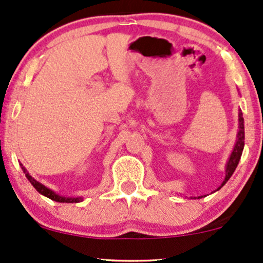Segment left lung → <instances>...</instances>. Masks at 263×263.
Returning <instances> with one entry per match:
<instances>
[{
	"instance_id": "left-lung-1",
	"label": "left lung",
	"mask_w": 263,
	"mask_h": 263,
	"mask_svg": "<svg viewBox=\"0 0 263 263\" xmlns=\"http://www.w3.org/2000/svg\"><path fill=\"white\" fill-rule=\"evenodd\" d=\"M244 120H243V117H242V112L239 110V130H238V135H237V142H236V145L234 147V151H232L231 156H230V160H229L228 164H227V175H225V180L223 181V183H221V186L219 188H221L224 186L225 183H227V181L230 179L232 174H234L236 167H237L239 160H241V156H242V151H243V147H244ZM218 188V190H219Z\"/></svg>"
}]
</instances>
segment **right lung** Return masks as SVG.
<instances>
[{
	"label": "right lung",
	"mask_w": 263,
	"mask_h": 263,
	"mask_svg": "<svg viewBox=\"0 0 263 263\" xmlns=\"http://www.w3.org/2000/svg\"><path fill=\"white\" fill-rule=\"evenodd\" d=\"M21 168H22V170H24L25 175L28 179L29 182L33 184V187H34L35 190L38 191L40 194H43V195H45V197L50 198L51 200H54V201H58V202H80L81 200H82V199H81V198H65V197H61V195L56 194V193H54V192L49 190V188H46L45 186H43L42 183H39L38 181H35L34 179H33V177L27 173V170L25 169V167H22V164H21Z\"/></svg>",
	"instance_id": "add662e5"
}]
</instances>
